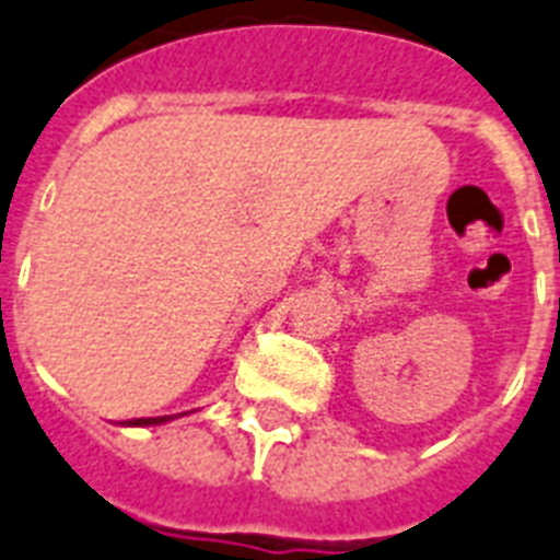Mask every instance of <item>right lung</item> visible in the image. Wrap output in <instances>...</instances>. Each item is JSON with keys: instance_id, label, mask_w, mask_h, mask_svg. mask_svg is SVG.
I'll return each mask as SVG.
<instances>
[{"instance_id": "right-lung-1", "label": "right lung", "mask_w": 560, "mask_h": 560, "mask_svg": "<svg viewBox=\"0 0 560 560\" xmlns=\"http://www.w3.org/2000/svg\"><path fill=\"white\" fill-rule=\"evenodd\" d=\"M166 420H175V417H143V420H129L126 425H161Z\"/></svg>"}]
</instances>
